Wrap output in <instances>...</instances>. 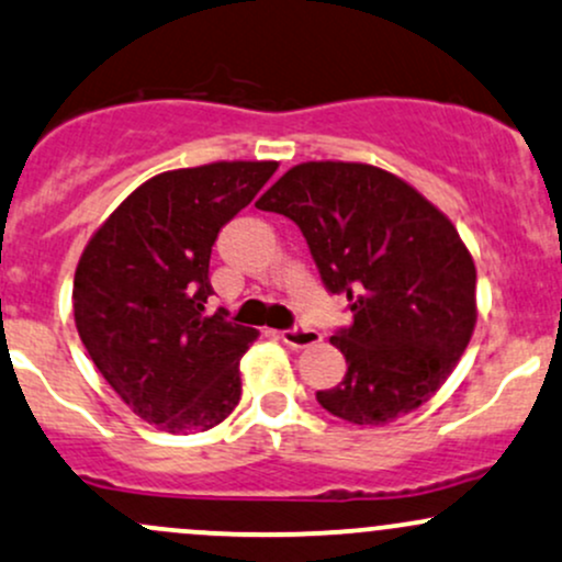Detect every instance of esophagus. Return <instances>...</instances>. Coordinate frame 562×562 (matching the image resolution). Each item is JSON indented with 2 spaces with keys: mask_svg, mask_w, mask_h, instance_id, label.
Instances as JSON below:
<instances>
[{
  "mask_svg": "<svg viewBox=\"0 0 562 562\" xmlns=\"http://www.w3.org/2000/svg\"><path fill=\"white\" fill-rule=\"evenodd\" d=\"M280 336H282V341L293 349H306V347H314V344L323 341V336L312 328H291V330H282Z\"/></svg>",
  "mask_w": 562,
  "mask_h": 562,
  "instance_id": "34e87169",
  "label": "esophagus"
}]
</instances>
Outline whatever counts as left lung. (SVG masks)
Here are the masks:
<instances>
[{"instance_id":"obj_1","label":"left lung","mask_w":562,"mask_h":562,"mask_svg":"<svg viewBox=\"0 0 562 562\" xmlns=\"http://www.w3.org/2000/svg\"><path fill=\"white\" fill-rule=\"evenodd\" d=\"M258 211L299 224L330 293L355 323L330 336L347 375L317 403L360 427H386L446 384L477 323V269L440 207L366 162H301Z\"/></svg>"}]
</instances>
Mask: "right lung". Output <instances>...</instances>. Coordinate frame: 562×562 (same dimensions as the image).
Returning a JSON list of instances; mask_svg holds the SVG:
<instances>
[{"instance_id":"right-lung-1","label":"right lung","mask_w":562,"mask_h":562,"mask_svg":"<svg viewBox=\"0 0 562 562\" xmlns=\"http://www.w3.org/2000/svg\"><path fill=\"white\" fill-rule=\"evenodd\" d=\"M277 168L221 159L159 172L122 200L79 256V338L122 403L157 429H213L243 397L239 360L258 330L221 312L207 317V267L221 226Z\"/></svg>"}]
</instances>
